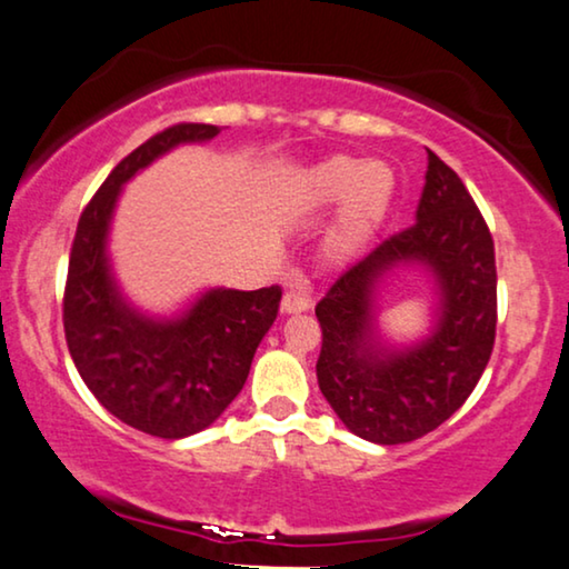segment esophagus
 <instances>
[{
	"mask_svg": "<svg viewBox=\"0 0 569 569\" xmlns=\"http://www.w3.org/2000/svg\"><path fill=\"white\" fill-rule=\"evenodd\" d=\"M309 307H311V299L299 291H286L281 299L283 315H299V311H307Z\"/></svg>",
	"mask_w": 569,
	"mask_h": 569,
	"instance_id": "1",
	"label": "esophagus"
}]
</instances>
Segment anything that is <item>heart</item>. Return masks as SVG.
<instances>
[{
	"label": "heart",
	"mask_w": 569,
	"mask_h": 569,
	"mask_svg": "<svg viewBox=\"0 0 569 569\" xmlns=\"http://www.w3.org/2000/svg\"><path fill=\"white\" fill-rule=\"evenodd\" d=\"M299 198L307 208H327L342 201L327 237V252L332 258H348L387 216L395 198V172L383 162H361L338 154L303 174Z\"/></svg>",
	"instance_id": "heart-1"
}]
</instances>
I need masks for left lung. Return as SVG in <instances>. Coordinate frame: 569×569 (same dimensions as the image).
Here are the masks:
<instances>
[{
    "instance_id": "obj_1",
    "label": "left lung",
    "mask_w": 569,
    "mask_h": 569,
    "mask_svg": "<svg viewBox=\"0 0 569 569\" xmlns=\"http://www.w3.org/2000/svg\"><path fill=\"white\" fill-rule=\"evenodd\" d=\"M402 261L435 270L442 309L426 343L387 351L372 332V286ZM315 311L319 389L356 436L381 446L418 441L467 402L492 356L498 270L490 227L441 157L428 149L418 221L350 266Z\"/></svg>"
}]
</instances>
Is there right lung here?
Here are the masks:
<instances>
[{
	"mask_svg": "<svg viewBox=\"0 0 569 569\" xmlns=\"http://www.w3.org/2000/svg\"><path fill=\"white\" fill-rule=\"evenodd\" d=\"M219 131L174 123L123 157L79 216L63 286V335L79 376L110 415L170 441L211 426L242 391L254 350L276 322L281 288H213L174 322L147 319L110 278L108 223L126 180L178 143Z\"/></svg>",
	"mask_w": 569,
	"mask_h": 569,
	"instance_id": "add662e5",
	"label": "right lung"
}]
</instances>
